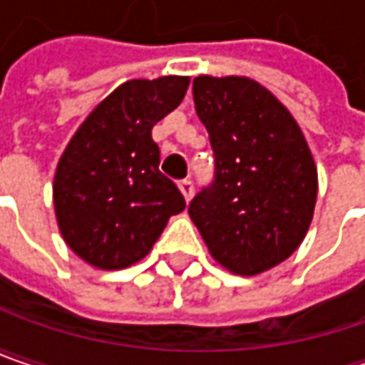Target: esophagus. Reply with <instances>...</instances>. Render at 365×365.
<instances>
[{"mask_svg": "<svg viewBox=\"0 0 365 365\" xmlns=\"http://www.w3.org/2000/svg\"><path fill=\"white\" fill-rule=\"evenodd\" d=\"M178 187H180V192L183 194L185 202H190L192 196H194V183L190 182V180H182V182L178 183Z\"/></svg>", "mask_w": 365, "mask_h": 365, "instance_id": "34e87169", "label": "esophagus"}]
</instances>
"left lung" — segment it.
<instances>
[{"mask_svg":"<svg viewBox=\"0 0 365 365\" xmlns=\"http://www.w3.org/2000/svg\"><path fill=\"white\" fill-rule=\"evenodd\" d=\"M196 114L214 151V180L190 202L210 255L237 276L288 259L312 220L317 165L288 108L249 77L194 79Z\"/></svg>","mask_w":365,"mask_h":365,"instance_id":"obj_1","label":"left lung"}]
</instances>
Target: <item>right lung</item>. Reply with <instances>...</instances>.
Returning <instances> with one entry per match:
<instances>
[{
    "mask_svg": "<svg viewBox=\"0 0 365 365\" xmlns=\"http://www.w3.org/2000/svg\"><path fill=\"white\" fill-rule=\"evenodd\" d=\"M190 77L133 79L116 88L58 159L53 200L65 243L89 265L122 269L140 262L185 208L178 185L159 171L153 126L173 112Z\"/></svg>",
    "mask_w": 365,
    "mask_h": 365,
    "instance_id": "right-lung-1",
    "label": "right lung"
}]
</instances>
